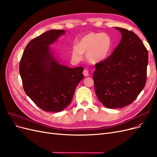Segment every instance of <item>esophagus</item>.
Returning a JSON list of instances; mask_svg holds the SVG:
<instances>
[{"label":"esophagus","instance_id":"esophagus-1","mask_svg":"<svg viewBox=\"0 0 157 157\" xmlns=\"http://www.w3.org/2000/svg\"><path fill=\"white\" fill-rule=\"evenodd\" d=\"M83 75L85 76V77H88V76L89 75V73H88V71L87 69H84L83 71Z\"/></svg>","mask_w":157,"mask_h":157}]
</instances>
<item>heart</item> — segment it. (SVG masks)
<instances>
[{
	"label": "heart",
	"mask_w": 157,
	"mask_h": 157,
	"mask_svg": "<svg viewBox=\"0 0 157 157\" xmlns=\"http://www.w3.org/2000/svg\"><path fill=\"white\" fill-rule=\"evenodd\" d=\"M113 48L111 38L106 33H89L83 36L73 46L71 56L75 61H80L82 54L91 63H98L105 59Z\"/></svg>",
	"instance_id": "1"
}]
</instances>
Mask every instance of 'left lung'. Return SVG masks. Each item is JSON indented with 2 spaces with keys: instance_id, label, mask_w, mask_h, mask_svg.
I'll use <instances>...</instances> for the list:
<instances>
[{
  "instance_id": "obj_1",
  "label": "left lung",
  "mask_w": 157,
  "mask_h": 157,
  "mask_svg": "<svg viewBox=\"0 0 157 157\" xmlns=\"http://www.w3.org/2000/svg\"><path fill=\"white\" fill-rule=\"evenodd\" d=\"M121 33L120 43L113 54L95 64L93 78L96 96L110 109L130 105L145 87L148 52L134 32L115 27Z\"/></svg>"
}]
</instances>
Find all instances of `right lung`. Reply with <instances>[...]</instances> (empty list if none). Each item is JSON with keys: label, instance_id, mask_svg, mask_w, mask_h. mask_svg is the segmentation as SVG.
Instances as JSON below:
<instances>
[{"label": "right lung", "instance_id": "add662e5", "mask_svg": "<svg viewBox=\"0 0 157 157\" xmlns=\"http://www.w3.org/2000/svg\"><path fill=\"white\" fill-rule=\"evenodd\" d=\"M63 34V30L52 29L36 36L27 44L20 60V74L25 94L46 112L64 110L84 78L83 67L60 65L52 53L49 45Z\"/></svg>", "mask_w": 157, "mask_h": 157}]
</instances>
